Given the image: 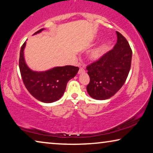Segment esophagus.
<instances>
[{
  "label": "esophagus",
  "mask_w": 153,
  "mask_h": 153,
  "mask_svg": "<svg viewBox=\"0 0 153 153\" xmlns=\"http://www.w3.org/2000/svg\"><path fill=\"white\" fill-rule=\"evenodd\" d=\"M85 72V68H84L83 67H80L79 68V69L78 71V74H83V73Z\"/></svg>",
  "instance_id": "34e87169"
}]
</instances>
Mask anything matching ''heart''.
Wrapping results in <instances>:
<instances>
[{
	"instance_id": "b5f03b06",
	"label": "heart",
	"mask_w": 153,
	"mask_h": 153,
	"mask_svg": "<svg viewBox=\"0 0 153 153\" xmlns=\"http://www.w3.org/2000/svg\"><path fill=\"white\" fill-rule=\"evenodd\" d=\"M107 46H108V42H105L102 44L96 47L89 54L90 59L92 60H98L102 57L106 52Z\"/></svg>"
}]
</instances>
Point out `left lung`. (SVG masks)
Wrapping results in <instances>:
<instances>
[{
  "mask_svg": "<svg viewBox=\"0 0 153 153\" xmlns=\"http://www.w3.org/2000/svg\"><path fill=\"white\" fill-rule=\"evenodd\" d=\"M113 49L87 66L90 81L88 94L96 100L111 98L124 85L130 72L132 51L126 38L119 32Z\"/></svg>",
  "mask_w": 153,
  "mask_h": 153,
  "instance_id": "1",
  "label": "left lung"
}]
</instances>
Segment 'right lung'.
I'll use <instances>...</instances> for the list:
<instances>
[{"mask_svg": "<svg viewBox=\"0 0 153 153\" xmlns=\"http://www.w3.org/2000/svg\"><path fill=\"white\" fill-rule=\"evenodd\" d=\"M40 29L34 34L40 33ZM25 42L20 51L19 65L21 76L25 88L33 97L44 102H53L59 100L65 91L69 79L76 76L79 68L74 66L55 67L45 72L31 71L25 63L23 50Z\"/></svg>", "mask_w": 153, "mask_h": 153, "instance_id": "obj_1", "label": "right lung"}]
</instances>
